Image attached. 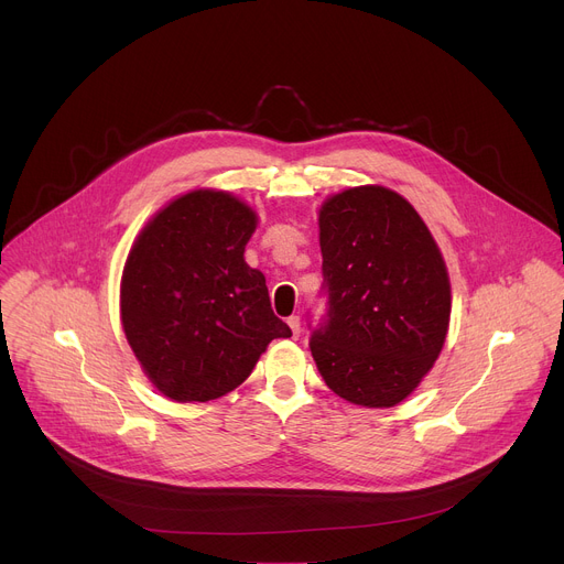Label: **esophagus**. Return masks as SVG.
Returning <instances> with one entry per match:
<instances>
[{"mask_svg": "<svg viewBox=\"0 0 564 564\" xmlns=\"http://www.w3.org/2000/svg\"><path fill=\"white\" fill-rule=\"evenodd\" d=\"M288 326H290V330H292V337L299 339V337H301V318H299V316H290V318H288Z\"/></svg>", "mask_w": 564, "mask_h": 564, "instance_id": "1", "label": "esophagus"}]
</instances>
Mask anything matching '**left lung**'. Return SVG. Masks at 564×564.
<instances>
[{"instance_id":"8db88e82","label":"left lung","mask_w":564,"mask_h":564,"mask_svg":"<svg viewBox=\"0 0 564 564\" xmlns=\"http://www.w3.org/2000/svg\"><path fill=\"white\" fill-rule=\"evenodd\" d=\"M328 314L310 350L350 404L390 409L433 368L451 321V281L415 207L381 185L330 196L318 209Z\"/></svg>"}]
</instances>
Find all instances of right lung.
I'll list each match as a JSON object with an SVG mask.
<instances>
[{
  "mask_svg": "<svg viewBox=\"0 0 564 564\" xmlns=\"http://www.w3.org/2000/svg\"><path fill=\"white\" fill-rule=\"evenodd\" d=\"M257 212L229 192H187L142 227L120 281L127 341L174 401H209L243 383L272 339L292 330L246 263Z\"/></svg>",
  "mask_w": 564,
  "mask_h": 564,
  "instance_id": "obj_1",
  "label": "right lung"
}]
</instances>
